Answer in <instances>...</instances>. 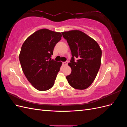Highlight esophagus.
Wrapping results in <instances>:
<instances>
[{"instance_id": "34e87169", "label": "esophagus", "mask_w": 127, "mask_h": 127, "mask_svg": "<svg viewBox=\"0 0 127 127\" xmlns=\"http://www.w3.org/2000/svg\"><path fill=\"white\" fill-rule=\"evenodd\" d=\"M67 64H68V61H65V62L63 63V65H64V66H66V65H67Z\"/></svg>"}]
</instances>
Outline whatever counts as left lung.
<instances>
[{"instance_id":"8db88e82","label":"left lung","mask_w":127,"mask_h":127,"mask_svg":"<svg viewBox=\"0 0 127 127\" xmlns=\"http://www.w3.org/2000/svg\"><path fill=\"white\" fill-rule=\"evenodd\" d=\"M61 33L68 42L72 55L68 64L71 72L66 76L68 82L75 89L85 90L93 82L100 68L101 49L94 39L80 31Z\"/></svg>"}]
</instances>
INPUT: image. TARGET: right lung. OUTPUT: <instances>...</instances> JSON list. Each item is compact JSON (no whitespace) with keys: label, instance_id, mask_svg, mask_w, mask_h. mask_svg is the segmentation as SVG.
<instances>
[{"label":"right lung","instance_id":"obj_1","mask_svg":"<svg viewBox=\"0 0 127 127\" xmlns=\"http://www.w3.org/2000/svg\"><path fill=\"white\" fill-rule=\"evenodd\" d=\"M61 36L59 32L41 29L27 38L22 46L19 59L23 71L37 90L47 91L54 85L62 63L51 57Z\"/></svg>","mask_w":127,"mask_h":127}]
</instances>
